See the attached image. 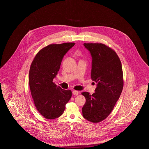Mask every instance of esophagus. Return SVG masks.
Returning <instances> with one entry per match:
<instances>
[{
    "mask_svg": "<svg viewBox=\"0 0 149 149\" xmlns=\"http://www.w3.org/2000/svg\"><path fill=\"white\" fill-rule=\"evenodd\" d=\"M72 93H73V95L77 96V95H78V94H79V92H78L77 91H75V90H74V91H73Z\"/></svg>",
    "mask_w": 149,
    "mask_h": 149,
    "instance_id": "1",
    "label": "esophagus"
}]
</instances>
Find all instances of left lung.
Masks as SVG:
<instances>
[{
	"label": "left lung",
	"instance_id": "left-lung-1",
	"mask_svg": "<svg viewBox=\"0 0 149 149\" xmlns=\"http://www.w3.org/2000/svg\"><path fill=\"white\" fill-rule=\"evenodd\" d=\"M92 56L91 77L97 83L95 92H82L86 99L83 116L92 123H99L110 114L123 87L121 61L116 52L100 43H84Z\"/></svg>",
	"mask_w": 149,
	"mask_h": 149
}]
</instances>
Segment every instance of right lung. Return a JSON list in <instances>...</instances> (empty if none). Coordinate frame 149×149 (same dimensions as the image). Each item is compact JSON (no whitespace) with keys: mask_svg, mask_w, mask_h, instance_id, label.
<instances>
[{"mask_svg":"<svg viewBox=\"0 0 149 149\" xmlns=\"http://www.w3.org/2000/svg\"><path fill=\"white\" fill-rule=\"evenodd\" d=\"M75 43L51 44L40 50L31 63L29 86L37 111L44 118L53 119L64 112L72 96L70 90L63 89L53 82L64 55Z\"/></svg>","mask_w":149,"mask_h":149,"instance_id":"right-lung-1","label":"right lung"}]
</instances>
